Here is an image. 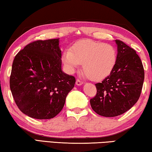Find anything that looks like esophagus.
I'll return each mask as SVG.
<instances>
[{"mask_svg":"<svg viewBox=\"0 0 152 152\" xmlns=\"http://www.w3.org/2000/svg\"><path fill=\"white\" fill-rule=\"evenodd\" d=\"M82 84H83L82 81H81L80 80H77V81H76V85L77 86H81Z\"/></svg>","mask_w":152,"mask_h":152,"instance_id":"obj_1","label":"esophagus"}]
</instances>
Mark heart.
Returning a JSON list of instances; mask_svg holds the SVG:
<instances>
[{"mask_svg": "<svg viewBox=\"0 0 152 152\" xmlns=\"http://www.w3.org/2000/svg\"><path fill=\"white\" fill-rule=\"evenodd\" d=\"M117 52L115 47L92 39H81L75 44L71 50H66L62 61L69 71L75 72L83 64V71L93 81L108 77L115 67Z\"/></svg>", "mask_w": 152, "mask_h": 152, "instance_id": "obj_1", "label": "heart"}]
</instances>
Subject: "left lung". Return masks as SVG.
I'll return each mask as SVG.
<instances>
[{"instance_id":"obj_1","label":"left lung","mask_w":152,"mask_h":152,"mask_svg":"<svg viewBox=\"0 0 152 152\" xmlns=\"http://www.w3.org/2000/svg\"><path fill=\"white\" fill-rule=\"evenodd\" d=\"M117 60L113 72L96 83V94L90 100L96 114L114 117L125 113L137 102L145 77L143 66L132 48L116 39Z\"/></svg>"}]
</instances>
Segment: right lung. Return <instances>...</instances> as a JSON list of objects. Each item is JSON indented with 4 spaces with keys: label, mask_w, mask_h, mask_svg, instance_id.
<instances>
[{
    "label": "right lung",
    "mask_w": 152,
    "mask_h": 152,
    "mask_svg": "<svg viewBox=\"0 0 152 152\" xmlns=\"http://www.w3.org/2000/svg\"><path fill=\"white\" fill-rule=\"evenodd\" d=\"M59 39L38 40L18 52L13 61L10 89L22 113L49 119L62 110L75 78L61 69Z\"/></svg>",
    "instance_id": "1"
}]
</instances>
